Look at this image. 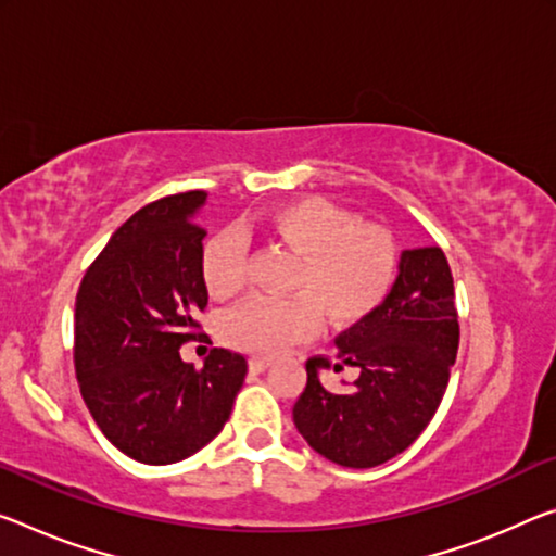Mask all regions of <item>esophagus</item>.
<instances>
[{"instance_id":"obj_1","label":"esophagus","mask_w":556,"mask_h":556,"mask_svg":"<svg viewBox=\"0 0 556 556\" xmlns=\"http://www.w3.org/2000/svg\"><path fill=\"white\" fill-rule=\"evenodd\" d=\"M271 364V361L269 358H262V356H252L250 358V371L252 374H262L264 371V368H267Z\"/></svg>"}]
</instances>
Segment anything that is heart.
<instances>
[{
	"instance_id": "heart-1",
	"label": "heart",
	"mask_w": 556,
	"mask_h": 556,
	"mask_svg": "<svg viewBox=\"0 0 556 556\" xmlns=\"http://www.w3.org/2000/svg\"><path fill=\"white\" fill-rule=\"evenodd\" d=\"M262 237L292 252L289 296H250L219 321V337L232 349L275 356L309 337L319 312L331 326L371 316L399 275V244L386 225L364 223L337 202L306 195L260 215ZM244 244L217 232L202 247L200 275L207 294L227 302L244 287Z\"/></svg>"
}]
</instances>
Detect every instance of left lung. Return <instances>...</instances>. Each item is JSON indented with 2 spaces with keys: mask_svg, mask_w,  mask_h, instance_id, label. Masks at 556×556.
<instances>
[{
  "mask_svg": "<svg viewBox=\"0 0 556 556\" xmlns=\"http://www.w3.org/2000/svg\"><path fill=\"white\" fill-rule=\"evenodd\" d=\"M460 343L451 264L440 247L401 254L389 296L364 321L339 333L337 358L306 361V389L294 426L316 453L343 468H376L433 420ZM356 367L355 389L333 392L321 370Z\"/></svg>",
  "mask_w": 556,
  "mask_h": 556,
  "instance_id": "left-lung-1",
  "label": "left lung"
}]
</instances>
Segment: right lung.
<instances>
[{"label": "right lung", "instance_id": "1", "mask_svg": "<svg viewBox=\"0 0 556 556\" xmlns=\"http://www.w3.org/2000/svg\"><path fill=\"white\" fill-rule=\"evenodd\" d=\"M207 192L140 207L86 269L74 312V366L96 426L121 453L170 465L205 447L240 393L247 361L213 349L205 366L180 358L207 306L200 257Z\"/></svg>", "mask_w": 556, "mask_h": 556}]
</instances>
